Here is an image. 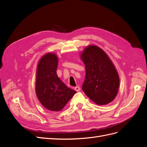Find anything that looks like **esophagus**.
Segmentation results:
<instances>
[{"mask_svg":"<svg viewBox=\"0 0 147 147\" xmlns=\"http://www.w3.org/2000/svg\"><path fill=\"white\" fill-rule=\"evenodd\" d=\"M75 90L76 91H77V92H78V91H80V88L79 86H76V87H75Z\"/></svg>","mask_w":147,"mask_h":147,"instance_id":"obj_1","label":"esophagus"}]
</instances>
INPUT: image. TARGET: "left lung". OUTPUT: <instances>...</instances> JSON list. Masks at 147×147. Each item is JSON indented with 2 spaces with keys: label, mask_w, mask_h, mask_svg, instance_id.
Masks as SVG:
<instances>
[{
  "label": "left lung",
  "mask_w": 147,
  "mask_h": 147,
  "mask_svg": "<svg viewBox=\"0 0 147 147\" xmlns=\"http://www.w3.org/2000/svg\"><path fill=\"white\" fill-rule=\"evenodd\" d=\"M85 65L86 76L82 89L97 105H106L116 97L119 77L113 62L107 53L94 45L87 46L80 53Z\"/></svg>",
  "instance_id": "obj_1"
}]
</instances>
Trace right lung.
<instances>
[{
  "label": "right lung",
  "instance_id": "right-lung-1",
  "mask_svg": "<svg viewBox=\"0 0 147 147\" xmlns=\"http://www.w3.org/2000/svg\"><path fill=\"white\" fill-rule=\"evenodd\" d=\"M58 60L55 53H47L40 59L36 70V96L44 107L53 112L61 111L76 93L57 76Z\"/></svg>",
  "mask_w": 147,
  "mask_h": 147
}]
</instances>
